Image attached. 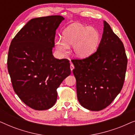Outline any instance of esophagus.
I'll list each match as a JSON object with an SVG mask.
<instances>
[{
    "label": "esophagus",
    "instance_id": "obj_1",
    "mask_svg": "<svg viewBox=\"0 0 135 135\" xmlns=\"http://www.w3.org/2000/svg\"><path fill=\"white\" fill-rule=\"evenodd\" d=\"M70 68H71V72L73 71V70L74 69V65L73 64H71V65H70Z\"/></svg>",
    "mask_w": 135,
    "mask_h": 135
}]
</instances>
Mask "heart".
Returning <instances> with one entry per match:
<instances>
[{
	"mask_svg": "<svg viewBox=\"0 0 135 135\" xmlns=\"http://www.w3.org/2000/svg\"><path fill=\"white\" fill-rule=\"evenodd\" d=\"M100 43V34L97 29L79 23L68 26L62 32V38L55 39V47L61 55L68 54L70 46H73L75 56L85 59L97 51Z\"/></svg>",
	"mask_w": 135,
	"mask_h": 135,
	"instance_id": "obj_1",
	"label": "heart"
}]
</instances>
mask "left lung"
<instances>
[{
  "instance_id": "8db88e82",
  "label": "left lung",
  "mask_w": 135,
  "mask_h": 135,
  "mask_svg": "<svg viewBox=\"0 0 135 135\" xmlns=\"http://www.w3.org/2000/svg\"><path fill=\"white\" fill-rule=\"evenodd\" d=\"M103 24L97 51L84 60H72L77 99L81 106L93 111L106 108L119 95L127 66L123 43L106 21Z\"/></svg>"
}]
</instances>
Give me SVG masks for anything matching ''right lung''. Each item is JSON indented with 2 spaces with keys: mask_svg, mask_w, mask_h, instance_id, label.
Returning a JSON list of instances; mask_svg holds the SVG:
<instances>
[{
  "mask_svg": "<svg viewBox=\"0 0 135 135\" xmlns=\"http://www.w3.org/2000/svg\"><path fill=\"white\" fill-rule=\"evenodd\" d=\"M64 20L59 15L33 18L11 42L7 67L13 88L34 109L53 107L56 89L71 74L69 61L55 58L52 51L56 30Z\"/></svg>",
  "mask_w": 135,
  "mask_h": 135,
  "instance_id": "right-lung-1",
  "label": "right lung"
}]
</instances>
